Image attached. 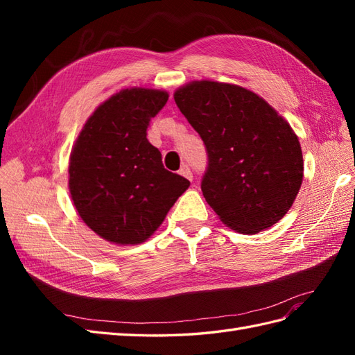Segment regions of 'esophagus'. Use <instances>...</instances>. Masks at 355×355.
Listing matches in <instances>:
<instances>
[{"label":"esophagus","instance_id":"1","mask_svg":"<svg viewBox=\"0 0 355 355\" xmlns=\"http://www.w3.org/2000/svg\"><path fill=\"white\" fill-rule=\"evenodd\" d=\"M179 175L180 176H184V178H187L188 180H192V171H191V168H189V166L188 164H184L180 167V170H179Z\"/></svg>","mask_w":355,"mask_h":355}]
</instances>
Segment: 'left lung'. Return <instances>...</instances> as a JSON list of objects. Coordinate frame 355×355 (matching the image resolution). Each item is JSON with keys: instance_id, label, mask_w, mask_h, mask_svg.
<instances>
[{"instance_id": "8db88e82", "label": "left lung", "mask_w": 355, "mask_h": 355, "mask_svg": "<svg viewBox=\"0 0 355 355\" xmlns=\"http://www.w3.org/2000/svg\"><path fill=\"white\" fill-rule=\"evenodd\" d=\"M175 102L202 139V196L241 234L272 227L292 207L304 178L299 139L282 115L240 85L192 81Z\"/></svg>"}]
</instances>
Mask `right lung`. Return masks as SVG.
<instances>
[{
  "instance_id": "obj_1",
  "label": "right lung",
  "mask_w": 355,
  "mask_h": 355,
  "mask_svg": "<svg viewBox=\"0 0 355 355\" xmlns=\"http://www.w3.org/2000/svg\"><path fill=\"white\" fill-rule=\"evenodd\" d=\"M154 89H125L98 106L69 158V192L84 223L115 244H139L189 187L166 170L146 130L167 103Z\"/></svg>"
}]
</instances>
